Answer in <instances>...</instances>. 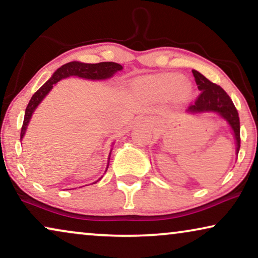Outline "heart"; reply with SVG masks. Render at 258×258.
Masks as SVG:
<instances>
[{"label":"heart","mask_w":258,"mask_h":258,"mask_svg":"<svg viewBox=\"0 0 258 258\" xmlns=\"http://www.w3.org/2000/svg\"><path fill=\"white\" fill-rule=\"evenodd\" d=\"M150 86L155 93L164 97L179 93L181 98H187L191 93V85L188 82H183V77L180 75L160 76L151 81Z\"/></svg>","instance_id":"obj_1"}]
</instances>
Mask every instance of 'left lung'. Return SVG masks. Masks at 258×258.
I'll return each mask as SVG.
<instances>
[{
  "mask_svg": "<svg viewBox=\"0 0 258 258\" xmlns=\"http://www.w3.org/2000/svg\"><path fill=\"white\" fill-rule=\"evenodd\" d=\"M199 91L201 94L197 101L186 110L187 114L215 113L220 115L229 126L236 144V155L238 154L241 139H239V118L233 100L221 86L214 84L197 70H193Z\"/></svg>",
  "mask_w": 258,
  "mask_h": 258,
  "instance_id": "1",
  "label": "left lung"
}]
</instances>
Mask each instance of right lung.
Returning <instances> with one entry per match:
<instances>
[{"mask_svg": "<svg viewBox=\"0 0 258 258\" xmlns=\"http://www.w3.org/2000/svg\"><path fill=\"white\" fill-rule=\"evenodd\" d=\"M121 70H122L121 65L118 63H113V61H101V63H97V64H89V63H82V61H78V60H74V61H70V63L61 65L60 68H58L57 70L53 72L51 77L48 79V82H46L44 85H42L41 88L37 90V92H35L34 96L31 97L30 101H29L27 108H25L23 126H22V130H21V143H22V139H23L25 136L28 125L31 120V117L32 114H34L35 110L37 108L38 105L42 103L43 99L48 96L49 92L51 91L53 86H55L58 82L69 77H78L83 79H88V81H106V79L112 78L118 71H121ZM113 144H112L111 146H113ZM111 152H112V148L110 153H108L107 166H106V169H105V172L107 170L108 164H110ZM100 179H98L96 182H98Z\"/></svg>", "mask_w": 258, "mask_h": 258, "instance_id": "obj_1", "label": "right lung"}]
</instances>
